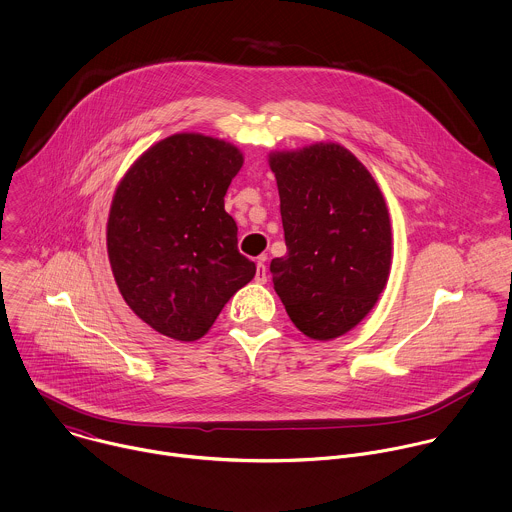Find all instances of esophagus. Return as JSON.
<instances>
[{"label": "esophagus", "instance_id": "obj_1", "mask_svg": "<svg viewBox=\"0 0 512 512\" xmlns=\"http://www.w3.org/2000/svg\"><path fill=\"white\" fill-rule=\"evenodd\" d=\"M255 281L257 283H267V267H265V263H263V259L261 261H257V273H255Z\"/></svg>", "mask_w": 512, "mask_h": 512}]
</instances>
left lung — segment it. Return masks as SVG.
Instances as JSON below:
<instances>
[{
  "label": "left lung",
  "mask_w": 512,
  "mask_h": 512,
  "mask_svg": "<svg viewBox=\"0 0 512 512\" xmlns=\"http://www.w3.org/2000/svg\"><path fill=\"white\" fill-rule=\"evenodd\" d=\"M287 253L273 287L293 325L315 342L352 331L378 303L392 269L386 199L360 158L337 142L269 152Z\"/></svg>",
  "instance_id": "left-lung-1"
}]
</instances>
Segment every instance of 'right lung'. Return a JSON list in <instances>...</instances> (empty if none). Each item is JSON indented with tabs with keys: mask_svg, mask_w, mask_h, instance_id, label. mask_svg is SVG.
Returning <instances> with one entry per match:
<instances>
[{
	"mask_svg": "<svg viewBox=\"0 0 512 512\" xmlns=\"http://www.w3.org/2000/svg\"><path fill=\"white\" fill-rule=\"evenodd\" d=\"M229 140L170 134L146 148L112 195L106 249L126 305L154 331L195 342L255 277L225 195L243 166Z\"/></svg>",
	"mask_w": 512,
	"mask_h": 512,
	"instance_id": "obj_1",
	"label": "right lung"
}]
</instances>
